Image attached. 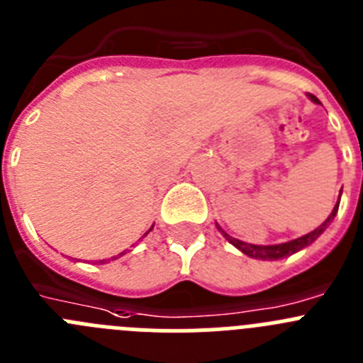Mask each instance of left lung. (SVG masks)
<instances>
[{
	"mask_svg": "<svg viewBox=\"0 0 363 363\" xmlns=\"http://www.w3.org/2000/svg\"><path fill=\"white\" fill-rule=\"evenodd\" d=\"M311 101L315 102V104H318V99L315 97V95H310ZM338 203H340V196H338V201L337 205L333 207V212L328 216V219H325L324 223H322L320 227H317L315 230H311L310 234L302 235V238H297L294 239V241H288V242H281V245H250V242H245V241H239V239L235 238H230V235L227 234V232H223L221 228V234L227 238L228 242H232L235 248H239V250L242 252L245 255H248V257H254V259H262V261H275V259H282V257H288V255L295 254V252L302 250V248L310 247L311 242L315 241V239L318 238V235L322 234V232L328 228V225L335 219V216H337L338 212Z\"/></svg>",
	"mask_w": 363,
	"mask_h": 363,
	"instance_id": "left-lung-1",
	"label": "left lung"
}]
</instances>
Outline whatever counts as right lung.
Returning <instances> with one entry per match:
<instances>
[{"mask_svg": "<svg viewBox=\"0 0 363 363\" xmlns=\"http://www.w3.org/2000/svg\"><path fill=\"white\" fill-rule=\"evenodd\" d=\"M152 230V227L151 228H149V230L147 232H145V234H149V232H151ZM144 234V235H145ZM121 255H124V252H122V254H118V257H121ZM118 257H111V261H113V259H118ZM109 261V259H102V261L101 262H108Z\"/></svg>", "mask_w": 363, "mask_h": 363, "instance_id": "1", "label": "right lung"}]
</instances>
